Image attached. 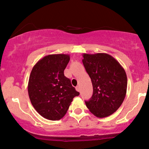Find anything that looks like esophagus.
Here are the masks:
<instances>
[{"label":"esophagus","instance_id":"obj_1","mask_svg":"<svg viewBox=\"0 0 149 149\" xmlns=\"http://www.w3.org/2000/svg\"><path fill=\"white\" fill-rule=\"evenodd\" d=\"M75 89H76V91H78V92L80 91V87L79 86V85H78V86H77L76 87H75Z\"/></svg>","mask_w":149,"mask_h":149}]
</instances>
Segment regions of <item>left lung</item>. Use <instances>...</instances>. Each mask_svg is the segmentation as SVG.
Returning a JSON list of instances; mask_svg holds the SVG:
<instances>
[{
  "label": "left lung",
  "instance_id": "left-lung-1",
  "mask_svg": "<svg viewBox=\"0 0 149 149\" xmlns=\"http://www.w3.org/2000/svg\"><path fill=\"white\" fill-rule=\"evenodd\" d=\"M83 64L91 79L93 95L85 101L98 118L109 116L122 105L127 91V75L114 57L106 53L84 54Z\"/></svg>",
  "mask_w": 149,
  "mask_h": 149
}]
</instances>
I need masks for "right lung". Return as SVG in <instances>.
<instances>
[{"label":"right lung","instance_id":"obj_1","mask_svg":"<svg viewBox=\"0 0 149 149\" xmlns=\"http://www.w3.org/2000/svg\"><path fill=\"white\" fill-rule=\"evenodd\" d=\"M70 59L68 54L47 55L31 70L27 86L29 99L37 112L46 119H61L73 99L79 95L64 74Z\"/></svg>","mask_w":149,"mask_h":149}]
</instances>
